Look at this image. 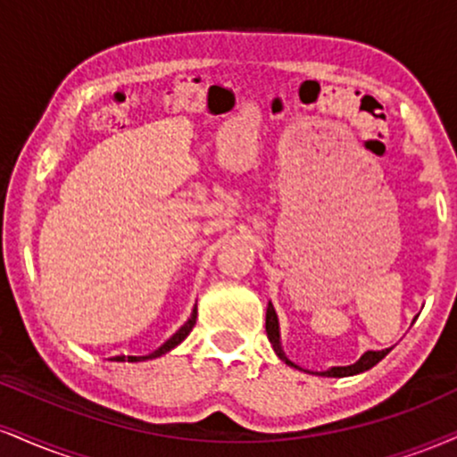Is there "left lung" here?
I'll list each match as a JSON object with an SVG mask.
<instances>
[{
  "instance_id": "obj_1",
  "label": "left lung",
  "mask_w": 457,
  "mask_h": 457,
  "mask_svg": "<svg viewBox=\"0 0 457 457\" xmlns=\"http://www.w3.org/2000/svg\"><path fill=\"white\" fill-rule=\"evenodd\" d=\"M266 334H268V340H270L274 353H277L281 360L285 361L287 366H294L302 370L300 366H295L294 361L287 360V355L283 353L281 349V334H278V319H277V312H274V306L272 302H268V311H266ZM389 353V349H383V351H366L364 355L360 357V360L355 361V364H349V366H334L329 368V370H323V372H317V375L321 377H351V375H360V372L364 370H370L372 366H377L378 361L383 360Z\"/></svg>"
}]
</instances>
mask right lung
Segmentation results:
<instances>
[{
  "label": "right lung",
  "mask_w": 457,
  "mask_h": 457,
  "mask_svg": "<svg viewBox=\"0 0 457 457\" xmlns=\"http://www.w3.org/2000/svg\"><path fill=\"white\" fill-rule=\"evenodd\" d=\"M195 317H197V312L194 311V315L187 319L185 326H180L179 332L172 334V337H170V338L166 340V343L162 345V347L153 351V353H148V355H120V361H123V360H128V361H146V360H155V357L168 353V351H172V349L176 347V345H180L187 337H189V332H191V329H194V326H195Z\"/></svg>",
  "instance_id": "right-lung-1"
}]
</instances>
